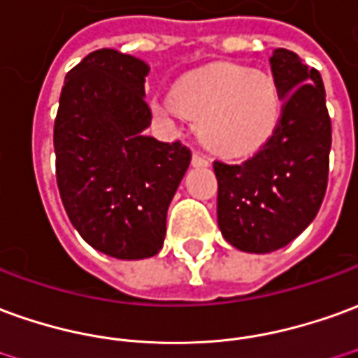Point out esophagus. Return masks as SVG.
I'll return each mask as SVG.
<instances>
[{"mask_svg":"<svg viewBox=\"0 0 358 358\" xmlns=\"http://www.w3.org/2000/svg\"><path fill=\"white\" fill-rule=\"evenodd\" d=\"M192 162H194V166H209V164H211V159L205 157L203 153L196 151V153L192 155Z\"/></svg>","mask_w":358,"mask_h":358,"instance_id":"34e87169","label":"esophagus"}]
</instances>
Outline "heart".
I'll return each mask as SVG.
<instances>
[{"label": "heart", "instance_id": "1", "mask_svg": "<svg viewBox=\"0 0 358 358\" xmlns=\"http://www.w3.org/2000/svg\"><path fill=\"white\" fill-rule=\"evenodd\" d=\"M171 102L180 114L196 120L199 141L222 157L256 153L275 134L283 112L281 91L271 75L229 62L180 77Z\"/></svg>", "mask_w": 358, "mask_h": 358}]
</instances>
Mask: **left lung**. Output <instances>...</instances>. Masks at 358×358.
<instances>
[{"label":"left lung","mask_w":358,"mask_h":358,"mask_svg":"<svg viewBox=\"0 0 358 358\" xmlns=\"http://www.w3.org/2000/svg\"><path fill=\"white\" fill-rule=\"evenodd\" d=\"M271 71L283 99L275 134L244 162H213L219 229L254 254L283 248L314 221L329 174L331 120L318 69L277 48Z\"/></svg>","instance_id":"left-lung-1"}]
</instances>
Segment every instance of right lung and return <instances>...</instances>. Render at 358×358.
Masks as SVG:
<instances>
[{
  "label": "right lung",
  "instance_id": "right-lung-1",
  "mask_svg": "<svg viewBox=\"0 0 358 358\" xmlns=\"http://www.w3.org/2000/svg\"><path fill=\"white\" fill-rule=\"evenodd\" d=\"M149 66L118 50H94L66 75L54 122L62 203L87 244L118 259L162 248L166 211L192 151L147 136Z\"/></svg>",
  "mask_w": 358,
  "mask_h": 358
}]
</instances>
